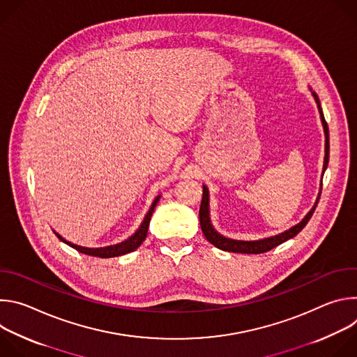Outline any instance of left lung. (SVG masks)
<instances>
[{
  "label": "left lung",
  "mask_w": 357,
  "mask_h": 357,
  "mask_svg": "<svg viewBox=\"0 0 357 357\" xmlns=\"http://www.w3.org/2000/svg\"><path fill=\"white\" fill-rule=\"evenodd\" d=\"M312 96H314V98L317 101V106H318V110H319V114H321V121H322L324 131H325V160H324V172H325V169L328 168V162H329V130H328V123L325 121V117H324V112H322V107H321L319 97H318V94L315 91H312ZM321 190H322V181H321ZM319 196H321V192L318 195V199L315 202L314 208L307 213V216H305L298 225L292 226L291 229H288V230H285V231H282L280 234L271 236V237H266V238H261V240H250V241H247V240H234V238L225 237V236H222L220 233H218L215 230V227L211 223V213H209V190H208V188L205 185H203V195H202L200 209H199L200 227H202L203 234H205V237L208 238V241L212 243L215 247L223 250V251L244 252V254H261V252H266V251L280 245L281 243L295 237L305 227V225L310 222V219L312 218V215L315 212V208H317L318 202H319Z\"/></svg>",
  "instance_id": "obj_1"
}]
</instances>
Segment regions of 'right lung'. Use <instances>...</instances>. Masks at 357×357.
<instances>
[{"mask_svg":"<svg viewBox=\"0 0 357 357\" xmlns=\"http://www.w3.org/2000/svg\"><path fill=\"white\" fill-rule=\"evenodd\" d=\"M160 196H157L154 199V202H152V205L148 211V213L145 215L141 226L138 227V230L131 236L128 237L127 240L119 243V244H114V245H107V247H96V248H89V247H82V245H77V244H73L68 240H65L61 234H58L55 231V234L58 236L59 240H62L63 243H66L68 245L73 247L75 250H77L79 252H83V254H87V256H93V257H100V259H112V257H119V256H123V254H127V252H131L134 250H137L142 241L145 240L146 237V233H148V226H149V220H151V216H152V212H154L157 203L160 202Z\"/></svg>","mask_w":357,"mask_h":357,"instance_id":"add662e5","label":"right lung"}]
</instances>
